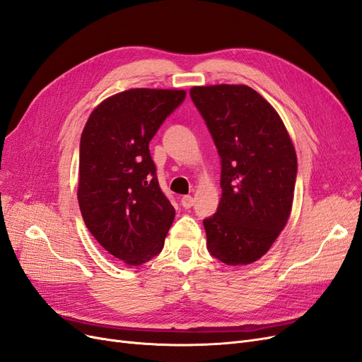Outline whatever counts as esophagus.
<instances>
[{"label": "esophagus", "instance_id": "esophagus-1", "mask_svg": "<svg viewBox=\"0 0 362 362\" xmlns=\"http://www.w3.org/2000/svg\"><path fill=\"white\" fill-rule=\"evenodd\" d=\"M180 203H182V206L185 209H191L194 206V198L191 195H185V197H182Z\"/></svg>", "mask_w": 362, "mask_h": 362}]
</instances>
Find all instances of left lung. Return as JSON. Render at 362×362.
<instances>
[{
	"label": "left lung",
	"instance_id": "obj_1",
	"mask_svg": "<svg viewBox=\"0 0 362 362\" xmlns=\"http://www.w3.org/2000/svg\"><path fill=\"white\" fill-rule=\"evenodd\" d=\"M191 99L221 158L216 214L203 221L207 250L226 264L264 255L287 224L296 151L272 105L248 86L192 87Z\"/></svg>",
	"mask_w": 362,
	"mask_h": 362
}]
</instances>
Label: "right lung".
<instances>
[{
	"label": "right lung",
	"instance_id": "right-lung-1",
	"mask_svg": "<svg viewBox=\"0 0 362 362\" xmlns=\"http://www.w3.org/2000/svg\"><path fill=\"white\" fill-rule=\"evenodd\" d=\"M183 90L131 88L105 99L81 135L78 202L90 233L115 259L158 255L176 211L160 191L148 143Z\"/></svg>",
	"mask_w": 362,
	"mask_h": 362
}]
</instances>
